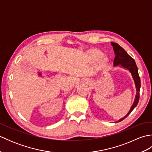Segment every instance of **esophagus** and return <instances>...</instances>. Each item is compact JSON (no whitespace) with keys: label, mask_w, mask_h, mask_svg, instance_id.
<instances>
[{"label":"esophagus","mask_w":152,"mask_h":152,"mask_svg":"<svg viewBox=\"0 0 152 152\" xmlns=\"http://www.w3.org/2000/svg\"><path fill=\"white\" fill-rule=\"evenodd\" d=\"M87 83H88V84H91V81H89V80H87L86 81Z\"/></svg>","instance_id":"1"}]
</instances>
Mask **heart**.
<instances>
[{"mask_svg":"<svg viewBox=\"0 0 152 152\" xmlns=\"http://www.w3.org/2000/svg\"><path fill=\"white\" fill-rule=\"evenodd\" d=\"M87 54H88V57L91 62L96 63L99 60V64L101 67H105L108 65L109 59L106 56H103L102 51L101 50L91 49L88 51Z\"/></svg>","mask_w":152,"mask_h":152,"instance_id":"obj_1","label":"heart"}]
</instances>
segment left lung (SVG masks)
Masks as SVG:
<instances>
[{"label": "left lung", "mask_w": 152, "mask_h": 152, "mask_svg": "<svg viewBox=\"0 0 152 152\" xmlns=\"http://www.w3.org/2000/svg\"><path fill=\"white\" fill-rule=\"evenodd\" d=\"M111 45L113 46V50L114 51L115 56L114 60V66H116L120 65V66L124 68V69H127L131 72L132 77H133V80L136 86L137 94L135 96V99L133 102V104L132 105L130 110L129 111L127 114L124 118L118 120L117 122L121 121L122 120L127 118V116L131 114V112L133 110V109L136 107L138 101H139L140 98V79L139 75H138V68L135 63L134 60L129 55L125 50L121 47L117 43L111 42Z\"/></svg>", "instance_id": "obj_1"}]
</instances>
